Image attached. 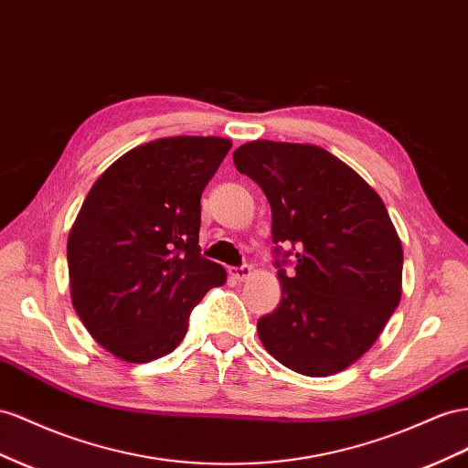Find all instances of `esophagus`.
I'll return each instance as SVG.
<instances>
[{"instance_id": "1", "label": "esophagus", "mask_w": 468, "mask_h": 468, "mask_svg": "<svg viewBox=\"0 0 468 468\" xmlns=\"http://www.w3.org/2000/svg\"><path fill=\"white\" fill-rule=\"evenodd\" d=\"M230 275L234 277L236 282H244V280H248V277L251 275V268H250L248 263H244V265H239V268H232Z\"/></svg>"}]
</instances>
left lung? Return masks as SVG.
Here are the masks:
<instances>
[{
	"mask_svg": "<svg viewBox=\"0 0 468 468\" xmlns=\"http://www.w3.org/2000/svg\"><path fill=\"white\" fill-rule=\"evenodd\" d=\"M232 157L271 207L282 301L258 321L261 345L303 376L348 368L376 343L401 297L403 251L382 198L317 145L258 140ZM289 257L293 272L284 271Z\"/></svg>",
	"mask_w": 468,
	"mask_h": 468,
	"instance_id": "left-lung-1",
	"label": "left lung"
}]
</instances>
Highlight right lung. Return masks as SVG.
I'll return each instance as SVG.
<instances>
[{
  "mask_svg": "<svg viewBox=\"0 0 468 468\" xmlns=\"http://www.w3.org/2000/svg\"><path fill=\"white\" fill-rule=\"evenodd\" d=\"M232 144L163 137L98 176L69 234L72 305L98 345L123 362L173 352L220 263L200 256V195Z\"/></svg>",
  "mask_w": 468,
  "mask_h": 468,
  "instance_id": "add662e5",
  "label": "right lung"
}]
</instances>
